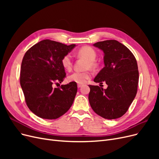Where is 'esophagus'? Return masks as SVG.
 <instances>
[{
    "mask_svg": "<svg viewBox=\"0 0 159 159\" xmlns=\"http://www.w3.org/2000/svg\"><path fill=\"white\" fill-rule=\"evenodd\" d=\"M82 85H83V84H78V88H81V86H82Z\"/></svg>",
    "mask_w": 159,
    "mask_h": 159,
    "instance_id": "esophagus-1",
    "label": "esophagus"
}]
</instances>
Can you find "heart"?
I'll use <instances>...</instances> for the list:
<instances>
[{
  "label": "heart",
  "instance_id": "obj_1",
  "mask_svg": "<svg viewBox=\"0 0 159 159\" xmlns=\"http://www.w3.org/2000/svg\"><path fill=\"white\" fill-rule=\"evenodd\" d=\"M77 54L79 56L83 57L84 58L88 60L89 63L88 64V68H94L95 66V60L97 57V53L91 47L84 46L81 48L78 51ZM61 66L63 68L67 70L70 71L72 68V60L71 56L70 54H66L62 57ZM91 76V74L89 71H75L68 75V80L70 82H75L78 84L85 83Z\"/></svg>",
  "mask_w": 159,
  "mask_h": 159
}]
</instances>
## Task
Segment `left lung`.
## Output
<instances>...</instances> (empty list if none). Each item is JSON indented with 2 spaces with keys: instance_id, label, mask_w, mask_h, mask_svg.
I'll list each match as a JSON object with an SVG mask.
<instances>
[{
  "instance_id": "8db88e82",
  "label": "left lung",
  "mask_w": 159,
  "mask_h": 159,
  "mask_svg": "<svg viewBox=\"0 0 159 159\" xmlns=\"http://www.w3.org/2000/svg\"><path fill=\"white\" fill-rule=\"evenodd\" d=\"M104 53V68L94 78L96 83L107 85V89L89 85V102L94 111L107 119L121 117L135 98L139 82L137 60L132 52L115 40L93 44Z\"/></svg>"
}]
</instances>
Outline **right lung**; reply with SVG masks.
Here are the masks:
<instances>
[{
  "instance_id": "add662e5",
  "label": "right lung",
  "mask_w": 159,
  "mask_h": 159,
  "mask_svg": "<svg viewBox=\"0 0 159 159\" xmlns=\"http://www.w3.org/2000/svg\"><path fill=\"white\" fill-rule=\"evenodd\" d=\"M50 40L39 42L28 50L21 64L20 81L27 106L38 117L56 119L73 104L78 86L75 82L54 88L66 76L62 57L75 47Z\"/></svg>"
}]
</instances>
